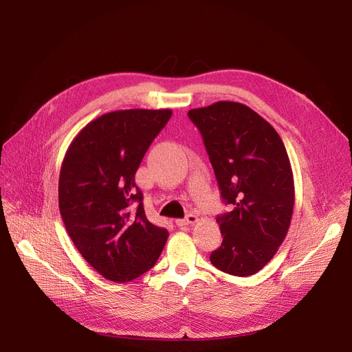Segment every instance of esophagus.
<instances>
[{
	"instance_id": "esophagus-1",
	"label": "esophagus",
	"mask_w": 352,
	"mask_h": 352,
	"mask_svg": "<svg viewBox=\"0 0 352 352\" xmlns=\"http://www.w3.org/2000/svg\"><path fill=\"white\" fill-rule=\"evenodd\" d=\"M198 221V217L197 215H194V214H188L186 218H182V219H177L175 221V224L178 226V227H186V226H191V224H195Z\"/></svg>"
}]
</instances>
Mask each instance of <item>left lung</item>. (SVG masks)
<instances>
[{"label": "left lung", "instance_id": "left-lung-1", "mask_svg": "<svg viewBox=\"0 0 352 352\" xmlns=\"http://www.w3.org/2000/svg\"><path fill=\"white\" fill-rule=\"evenodd\" d=\"M204 140L221 197L232 211L217 217L223 244L214 267L236 276L263 270L288 232L294 177L284 142L250 107L218 101L188 111Z\"/></svg>", "mask_w": 352, "mask_h": 352}]
</instances>
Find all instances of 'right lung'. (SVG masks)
Here are the masks:
<instances>
[{"instance_id":"obj_1","label":"right lung","mask_w":352,"mask_h":352,"mask_svg":"<svg viewBox=\"0 0 352 352\" xmlns=\"http://www.w3.org/2000/svg\"><path fill=\"white\" fill-rule=\"evenodd\" d=\"M171 109H121L87 124L65 153L58 204L84 260L105 280L128 283L151 270L168 231L148 221L135 173Z\"/></svg>"}]
</instances>
